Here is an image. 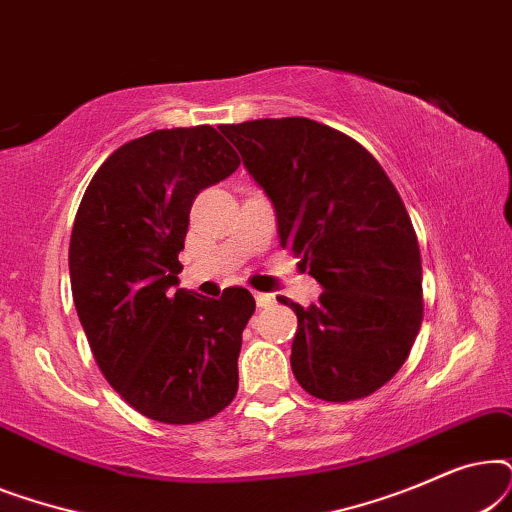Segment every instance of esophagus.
<instances>
[{
    "mask_svg": "<svg viewBox=\"0 0 512 512\" xmlns=\"http://www.w3.org/2000/svg\"><path fill=\"white\" fill-rule=\"evenodd\" d=\"M254 298H256V305L258 307H270L272 303H275V296H270V293L254 291Z\"/></svg>",
    "mask_w": 512,
    "mask_h": 512,
    "instance_id": "esophagus-1",
    "label": "esophagus"
}]
</instances>
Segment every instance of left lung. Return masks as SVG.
<instances>
[{"mask_svg": "<svg viewBox=\"0 0 512 512\" xmlns=\"http://www.w3.org/2000/svg\"><path fill=\"white\" fill-rule=\"evenodd\" d=\"M275 205L279 244L324 286L298 317L291 368L328 403L366 398L408 359L424 319L417 233L382 165L345 132L310 118L219 128Z\"/></svg>", "mask_w": 512, "mask_h": 512, "instance_id": "obj_1", "label": "left lung"}]
</instances>
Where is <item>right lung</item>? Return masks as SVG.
Returning a JSON list of instances; mask_svg holds the SVG:
<instances>
[{
    "label": "right lung",
    "instance_id": "obj_1",
    "mask_svg": "<svg viewBox=\"0 0 512 512\" xmlns=\"http://www.w3.org/2000/svg\"><path fill=\"white\" fill-rule=\"evenodd\" d=\"M237 167L212 125L156 130L104 160L76 212L69 279L90 352L118 396L156 422H205L237 394L254 296L172 289L195 195Z\"/></svg>",
    "mask_w": 512,
    "mask_h": 512
}]
</instances>
